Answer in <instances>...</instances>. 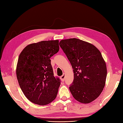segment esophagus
I'll list each match as a JSON object with an SVG mask.
<instances>
[{
  "mask_svg": "<svg viewBox=\"0 0 123 123\" xmlns=\"http://www.w3.org/2000/svg\"><path fill=\"white\" fill-rule=\"evenodd\" d=\"M60 79H61V80H62V81H64L65 80V74L64 73V74H63V75H62V76H61Z\"/></svg>",
  "mask_w": 123,
  "mask_h": 123,
  "instance_id": "esophagus-1",
  "label": "esophagus"
}]
</instances>
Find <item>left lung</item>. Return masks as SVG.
I'll use <instances>...</instances> for the list:
<instances>
[{
	"label": "left lung",
	"instance_id": "8db88e82",
	"mask_svg": "<svg viewBox=\"0 0 123 123\" xmlns=\"http://www.w3.org/2000/svg\"><path fill=\"white\" fill-rule=\"evenodd\" d=\"M59 46L73 69L69 90L78 102L88 104L97 98L105 87L107 67L100 51L92 44L77 38L62 40Z\"/></svg>",
	"mask_w": 123,
	"mask_h": 123
}]
</instances>
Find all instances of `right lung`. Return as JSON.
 Returning a JSON list of instances; mask_svg holds the SVG:
<instances>
[{
  "label": "right lung",
  "mask_w": 123,
  "mask_h": 123,
  "mask_svg": "<svg viewBox=\"0 0 123 123\" xmlns=\"http://www.w3.org/2000/svg\"><path fill=\"white\" fill-rule=\"evenodd\" d=\"M59 40L30 44L21 51L16 67L19 86L30 101L46 105L55 99L61 81L54 76L50 58L59 49Z\"/></svg>",
  "instance_id": "right-lung-1"
}]
</instances>
